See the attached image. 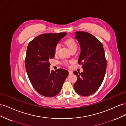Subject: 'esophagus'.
<instances>
[{
    "mask_svg": "<svg viewBox=\"0 0 126 126\" xmlns=\"http://www.w3.org/2000/svg\"><path fill=\"white\" fill-rule=\"evenodd\" d=\"M69 73L70 75H71V74H73V72L70 71V70H69Z\"/></svg>",
    "mask_w": 126,
    "mask_h": 126,
    "instance_id": "34e87169",
    "label": "esophagus"
}]
</instances>
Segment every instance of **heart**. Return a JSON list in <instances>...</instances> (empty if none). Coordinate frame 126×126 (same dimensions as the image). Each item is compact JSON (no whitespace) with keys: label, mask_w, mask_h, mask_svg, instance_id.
Returning <instances> with one entry per match:
<instances>
[{"label":"heart","mask_w":126,"mask_h":126,"mask_svg":"<svg viewBox=\"0 0 126 126\" xmlns=\"http://www.w3.org/2000/svg\"><path fill=\"white\" fill-rule=\"evenodd\" d=\"M65 45L67 46V47H68V48L69 49L70 51L71 52L72 51H77V44L76 42H75V41L73 39H69L66 40L65 42ZM60 44H57L55 46V50H54V53L55 55H57L58 54L59 52V50L60 49ZM64 64L65 65H67V62H65Z\"/></svg>","instance_id":"1"}]
</instances>
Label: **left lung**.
<instances>
[{"label": "left lung", "mask_w": 126, "mask_h": 126, "mask_svg": "<svg viewBox=\"0 0 126 126\" xmlns=\"http://www.w3.org/2000/svg\"><path fill=\"white\" fill-rule=\"evenodd\" d=\"M81 52L78 63L83 71L73 73L77 77L74 89L78 94L89 96L95 93L101 85L105 76L107 61L102 43L92 34L84 32H75Z\"/></svg>", "instance_id": "left-lung-1"}]
</instances>
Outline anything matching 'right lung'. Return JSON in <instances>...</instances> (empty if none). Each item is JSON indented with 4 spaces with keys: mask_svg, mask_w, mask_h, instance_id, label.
Returning <instances> with one entry per match:
<instances>
[{
    "mask_svg": "<svg viewBox=\"0 0 126 126\" xmlns=\"http://www.w3.org/2000/svg\"><path fill=\"white\" fill-rule=\"evenodd\" d=\"M66 34H42L28 45L25 62L28 77L35 90L44 96L58 94L69 75V72L65 69L50 71L49 62L55 56L56 45Z\"/></svg>",
    "mask_w": 126,
    "mask_h": 126,
    "instance_id": "add662e5",
    "label": "right lung"
}]
</instances>
